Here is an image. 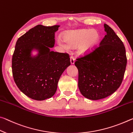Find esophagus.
Masks as SVG:
<instances>
[{
    "mask_svg": "<svg viewBox=\"0 0 133 133\" xmlns=\"http://www.w3.org/2000/svg\"><path fill=\"white\" fill-rule=\"evenodd\" d=\"M70 62L71 65H74L75 63V59L74 58L73 56H71L70 57Z\"/></svg>",
    "mask_w": 133,
    "mask_h": 133,
    "instance_id": "34e87169",
    "label": "esophagus"
}]
</instances>
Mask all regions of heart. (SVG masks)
Returning <instances> with one entry per match:
<instances>
[{
  "instance_id": "obj_1",
  "label": "heart",
  "mask_w": 133,
  "mask_h": 133,
  "mask_svg": "<svg viewBox=\"0 0 133 133\" xmlns=\"http://www.w3.org/2000/svg\"><path fill=\"white\" fill-rule=\"evenodd\" d=\"M62 39H57V43L65 49L75 47L77 55L84 56L88 55L98 44L101 36L95 29H81L65 32Z\"/></svg>"
}]
</instances>
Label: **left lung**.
Segmentation results:
<instances>
[{
    "label": "left lung",
    "mask_w": 133,
    "mask_h": 133,
    "mask_svg": "<svg viewBox=\"0 0 133 133\" xmlns=\"http://www.w3.org/2000/svg\"><path fill=\"white\" fill-rule=\"evenodd\" d=\"M104 27L107 34L99 46L75 62L80 92L92 100L103 99L114 93L120 86L127 65L123 42L108 25L104 24Z\"/></svg>",
    "instance_id": "8db88e82"
}]
</instances>
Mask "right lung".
Masks as SVG:
<instances>
[{"mask_svg": "<svg viewBox=\"0 0 133 133\" xmlns=\"http://www.w3.org/2000/svg\"><path fill=\"white\" fill-rule=\"evenodd\" d=\"M59 25H36L21 36L12 56V74L17 87L30 98H50L70 64L68 54L51 51Z\"/></svg>", "mask_w": 133, "mask_h": 133, "instance_id": "1", "label": "right lung"}]
</instances>
